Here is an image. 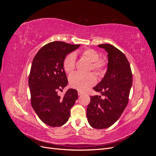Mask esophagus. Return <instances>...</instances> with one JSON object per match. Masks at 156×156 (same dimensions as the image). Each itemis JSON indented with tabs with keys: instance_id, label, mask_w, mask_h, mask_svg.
<instances>
[{
	"instance_id": "1",
	"label": "esophagus",
	"mask_w": 156,
	"mask_h": 156,
	"mask_svg": "<svg viewBox=\"0 0 156 156\" xmlns=\"http://www.w3.org/2000/svg\"><path fill=\"white\" fill-rule=\"evenodd\" d=\"M83 94V92L81 91H78V95L79 96H81Z\"/></svg>"
}]
</instances>
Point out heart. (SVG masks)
<instances>
[{"label": "heart", "mask_w": 156, "mask_h": 156, "mask_svg": "<svg viewBox=\"0 0 156 156\" xmlns=\"http://www.w3.org/2000/svg\"><path fill=\"white\" fill-rule=\"evenodd\" d=\"M83 56L92 63V69L97 74L103 73L106 62L104 59L99 58L97 51L94 49H87L83 53ZM75 55L71 53L66 57L64 61V68L67 73H72L75 67ZM70 86L79 90L84 91L96 83V77L94 73L83 74L81 73H74L69 78Z\"/></svg>", "instance_id": "1"}]
</instances>
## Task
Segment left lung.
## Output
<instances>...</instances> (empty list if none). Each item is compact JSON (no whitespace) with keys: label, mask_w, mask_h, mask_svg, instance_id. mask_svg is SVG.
<instances>
[{"label":"left lung","mask_w":156,"mask_h":156,"mask_svg":"<svg viewBox=\"0 0 156 156\" xmlns=\"http://www.w3.org/2000/svg\"><path fill=\"white\" fill-rule=\"evenodd\" d=\"M107 55V72L103 79L93 89L101 96H90L87 109L89 124L95 129H105L119 120L129 100L132 85V73L126 55L111 44H100Z\"/></svg>","instance_id":"8db88e82"}]
</instances>
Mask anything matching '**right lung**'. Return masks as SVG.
<instances>
[{
    "label": "right lung",
    "mask_w": 156,
    "mask_h": 156,
    "mask_svg": "<svg viewBox=\"0 0 156 156\" xmlns=\"http://www.w3.org/2000/svg\"><path fill=\"white\" fill-rule=\"evenodd\" d=\"M81 45L53 41L38 51L33 59L29 78L31 105L40 119L51 127H59L68 120L70 108L78 98L76 90L68 89L63 97L58 90L67 86L64 69L66 55Z\"/></svg>",
    "instance_id": "obj_1"
}]
</instances>
